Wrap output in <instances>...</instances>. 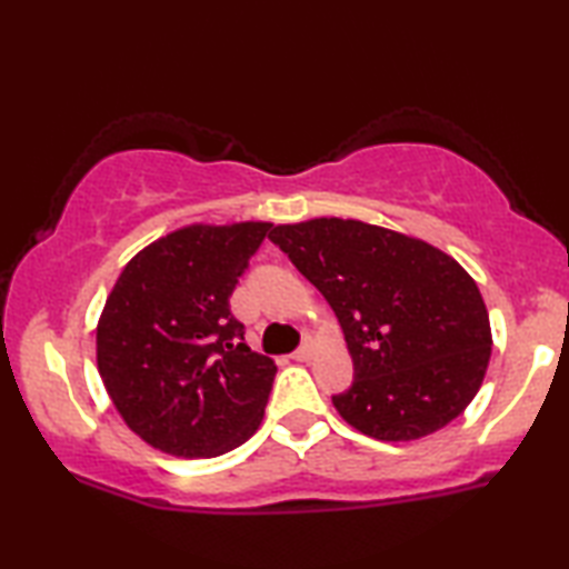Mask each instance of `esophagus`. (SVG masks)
<instances>
[{
    "label": "esophagus",
    "instance_id": "obj_1",
    "mask_svg": "<svg viewBox=\"0 0 569 569\" xmlns=\"http://www.w3.org/2000/svg\"><path fill=\"white\" fill-rule=\"evenodd\" d=\"M291 359H293V361H301V363H303V361H311V359H313V346H311V343H303L301 349L291 353Z\"/></svg>",
    "mask_w": 569,
    "mask_h": 569
}]
</instances>
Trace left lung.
<instances>
[{
  "label": "left lung",
  "mask_w": 569,
  "mask_h": 569,
  "mask_svg": "<svg viewBox=\"0 0 569 569\" xmlns=\"http://www.w3.org/2000/svg\"><path fill=\"white\" fill-rule=\"evenodd\" d=\"M273 243L323 293L353 361L333 407L361 435L411 441L469 407L492 356L481 293L445 250L343 218L276 226Z\"/></svg>",
  "instance_id": "obj_1"
}]
</instances>
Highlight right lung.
Wrapping results in <instances>:
<instances>
[{"label": "right lung", "mask_w": 569, "mask_h": 569, "mask_svg": "<svg viewBox=\"0 0 569 569\" xmlns=\"http://www.w3.org/2000/svg\"><path fill=\"white\" fill-rule=\"evenodd\" d=\"M271 223L186 226L122 268L98 323V371L150 447L210 459L256 435L276 363L250 351L228 298Z\"/></svg>", "instance_id": "right-lung-1"}]
</instances>
